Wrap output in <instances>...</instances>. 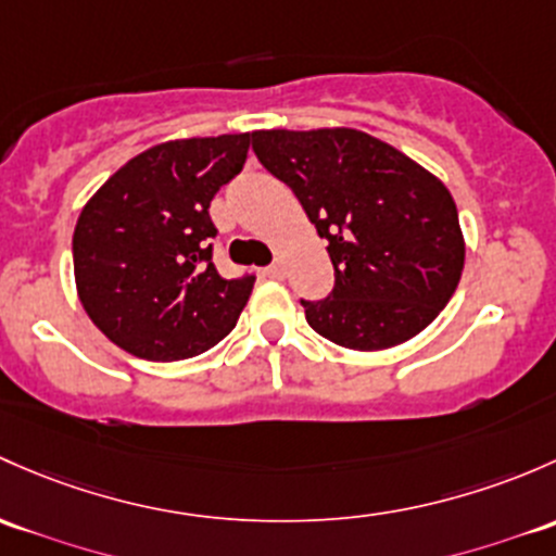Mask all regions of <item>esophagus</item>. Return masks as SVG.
I'll list each match as a JSON object with an SVG mask.
<instances>
[{
	"label": "esophagus",
	"instance_id": "34e87169",
	"mask_svg": "<svg viewBox=\"0 0 556 556\" xmlns=\"http://www.w3.org/2000/svg\"><path fill=\"white\" fill-rule=\"evenodd\" d=\"M266 274H268V277H274V279H282L285 277V263L282 261H274L271 266L266 268Z\"/></svg>",
	"mask_w": 556,
	"mask_h": 556
}]
</instances>
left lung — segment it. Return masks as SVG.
<instances>
[{
  "instance_id": "obj_1",
  "label": "left lung",
  "mask_w": 556,
  "mask_h": 556,
  "mask_svg": "<svg viewBox=\"0 0 556 556\" xmlns=\"http://www.w3.org/2000/svg\"><path fill=\"white\" fill-rule=\"evenodd\" d=\"M250 143L327 239L336 288L301 301L319 336L378 352L434 323L466 255L458 210L437 175L352 127L255 130Z\"/></svg>"
}]
</instances>
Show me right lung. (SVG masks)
I'll return each mask as SVG.
<instances>
[{
  "label": "right lung",
  "instance_id": "add662e5",
  "mask_svg": "<svg viewBox=\"0 0 556 556\" xmlns=\"http://www.w3.org/2000/svg\"><path fill=\"white\" fill-rule=\"evenodd\" d=\"M248 149L250 132L151 146L81 207L72 244L79 301L127 354L189 359L237 325L255 277L218 274L210 202Z\"/></svg>",
  "mask_w": 556,
  "mask_h": 556
}]
</instances>
